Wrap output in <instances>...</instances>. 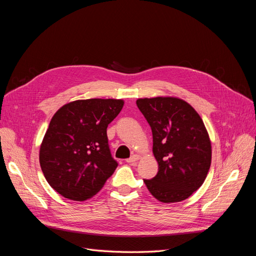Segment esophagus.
Segmentation results:
<instances>
[{"mask_svg":"<svg viewBox=\"0 0 256 256\" xmlns=\"http://www.w3.org/2000/svg\"><path fill=\"white\" fill-rule=\"evenodd\" d=\"M138 159H140V154H132V156H131L129 159H127L126 161L128 162V164H134V162H136V161H138Z\"/></svg>","mask_w":256,"mask_h":256,"instance_id":"34e87169","label":"esophagus"}]
</instances>
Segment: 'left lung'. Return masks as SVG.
Returning a JSON list of instances; mask_svg holds the SVG:
<instances>
[{"instance_id": "obj_1", "label": "left lung", "mask_w": 256, "mask_h": 256, "mask_svg": "<svg viewBox=\"0 0 256 256\" xmlns=\"http://www.w3.org/2000/svg\"><path fill=\"white\" fill-rule=\"evenodd\" d=\"M138 110L152 132L158 173L144 180L152 196L162 203L188 198L203 184L212 164V143L198 113L176 97L140 98Z\"/></svg>"}]
</instances>
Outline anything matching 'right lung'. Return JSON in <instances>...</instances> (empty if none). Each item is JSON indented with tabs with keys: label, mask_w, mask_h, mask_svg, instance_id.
<instances>
[{
	"label": "right lung",
	"mask_w": 256,
	"mask_h": 256,
	"mask_svg": "<svg viewBox=\"0 0 256 256\" xmlns=\"http://www.w3.org/2000/svg\"><path fill=\"white\" fill-rule=\"evenodd\" d=\"M122 99H84L56 111L40 150L42 171L51 187L72 200L102 190L118 168L108 144V125L122 109Z\"/></svg>",
	"instance_id": "add662e5"
}]
</instances>
